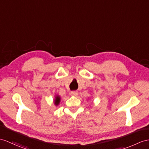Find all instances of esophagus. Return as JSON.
<instances>
[{
    "mask_svg": "<svg viewBox=\"0 0 149 149\" xmlns=\"http://www.w3.org/2000/svg\"><path fill=\"white\" fill-rule=\"evenodd\" d=\"M71 95H73L74 97H77L78 95V92H77V91H72V92H71Z\"/></svg>",
    "mask_w": 149,
    "mask_h": 149,
    "instance_id": "esophagus-1",
    "label": "esophagus"
}]
</instances>
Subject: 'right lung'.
I'll use <instances>...</instances> for the list:
<instances>
[{"label": "right lung", "mask_w": 149, "mask_h": 149, "mask_svg": "<svg viewBox=\"0 0 149 149\" xmlns=\"http://www.w3.org/2000/svg\"><path fill=\"white\" fill-rule=\"evenodd\" d=\"M61 101V98L59 95H56L55 97V100H54V104H55L56 106H58L59 104L60 103Z\"/></svg>", "instance_id": "obj_1"}]
</instances>
